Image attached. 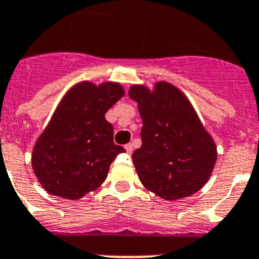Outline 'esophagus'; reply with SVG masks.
Returning <instances> with one entry per match:
<instances>
[{
	"label": "esophagus",
	"instance_id": "1",
	"mask_svg": "<svg viewBox=\"0 0 259 259\" xmlns=\"http://www.w3.org/2000/svg\"><path fill=\"white\" fill-rule=\"evenodd\" d=\"M125 150H126L127 154H132V152H133V145H132V143H127V145H125Z\"/></svg>",
	"mask_w": 259,
	"mask_h": 259
}]
</instances>
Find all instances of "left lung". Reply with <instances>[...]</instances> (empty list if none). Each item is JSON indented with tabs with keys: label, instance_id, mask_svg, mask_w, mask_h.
<instances>
[{
	"label": "left lung",
	"instance_id": "1",
	"mask_svg": "<svg viewBox=\"0 0 259 259\" xmlns=\"http://www.w3.org/2000/svg\"><path fill=\"white\" fill-rule=\"evenodd\" d=\"M129 96L142 117V146L133 154L141 183L163 199L197 193L217 163V146L183 92L167 82L154 91L132 86Z\"/></svg>",
	"mask_w": 259,
	"mask_h": 259
}]
</instances>
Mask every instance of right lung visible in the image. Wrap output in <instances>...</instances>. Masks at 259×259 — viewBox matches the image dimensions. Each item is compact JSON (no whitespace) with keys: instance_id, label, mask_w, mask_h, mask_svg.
I'll return each instance as SVG.
<instances>
[{"instance_id":"obj_1","label":"right lung","mask_w":259,"mask_h":259,"mask_svg":"<svg viewBox=\"0 0 259 259\" xmlns=\"http://www.w3.org/2000/svg\"><path fill=\"white\" fill-rule=\"evenodd\" d=\"M123 94L118 83L82 82L65 95L32 152L33 172L49 194L74 201L104 183L114 157L125 152L104 116Z\"/></svg>"}]
</instances>
